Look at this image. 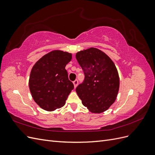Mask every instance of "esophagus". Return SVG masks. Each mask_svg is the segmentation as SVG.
<instances>
[{
	"mask_svg": "<svg viewBox=\"0 0 155 155\" xmlns=\"http://www.w3.org/2000/svg\"><path fill=\"white\" fill-rule=\"evenodd\" d=\"M73 83H74V87L76 88V87H77V85H78V81L77 80V79H76V80H75L74 82H73Z\"/></svg>",
	"mask_w": 155,
	"mask_h": 155,
	"instance_id": "1",
	"label": "esophagus"
}]
</instances>
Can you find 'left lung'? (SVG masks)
Returning a JSON list of instances; mask_svg holds the SVG:
<instances>
[{
  "label": "left lung",
  "mask_w": 155,
  "mask_h": 155,
  "mask_svg": "<svg viewBox=\"0 0 155 155\" xmlns=\"http://www.w3.org/2000/svg\"><path fill=\"white\" fill-rule=\"evenodd\" d=\"M85 79L76 89L83 105L92 113H101L114 104L120 87V78L114 62L96 48L81 50L76 55Z\"/></svg>",
  "instance_id": "8db88e82"
}]
</instances>
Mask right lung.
<instances>
[{
    "label": "right lung",
    "mask_w": 155,
    "mask_h": 155,
    "mask_svg": "<svg viewBox=\"0 0 155 155\" xmlns=\"http://www.w3.org/2000/svg\"><path fill=\"white\" fill-rule=\"evenodd\" d=\"M71 59L72 54L53 50L33 67L29 79L30 91L33 99L43 109L54 111L64 105L74 87L65 69Z\"/></svg>",
    "instance_id": "right-lung-1"
}]
</instances>
